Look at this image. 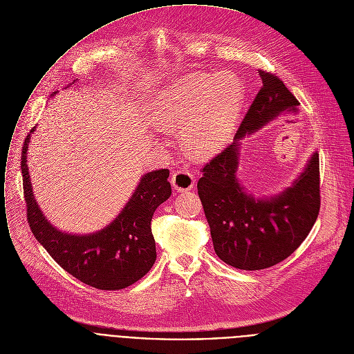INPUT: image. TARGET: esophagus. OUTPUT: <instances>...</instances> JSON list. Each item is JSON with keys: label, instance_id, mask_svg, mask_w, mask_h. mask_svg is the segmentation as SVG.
<instances>
[{"label": "esophagus", "instance_id": "1", "mask_svg": "<svg viewBox=\"0 0 354 354\" xmlns=\"http://www.w3.org/2000/svg\"><path fill=\"white\" fill-rule=\"evenodd\" d=\"M194 184H195V180L189 171H176L171 176V185L178 192L192 189Z\"/></svg>", "mask_w": 354, "mask_h": 354}]
</instances>
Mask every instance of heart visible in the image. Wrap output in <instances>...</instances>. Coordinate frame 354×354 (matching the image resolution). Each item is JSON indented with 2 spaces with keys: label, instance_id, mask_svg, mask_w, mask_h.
<instances>
[{
  "label": "heart",
  "instance_id": "b5f03b06",
  "mask_svg": "<svg viewBox=\"0 0 354 354\" xmlns=\"http://www.w3.org/2000/svg\"><path fill=\"white\" fill-rule=\"evenodd\" d=\"M244 102V88L232 74L189 75L163 88L152 103V117L180 128L187 152L210 159L227 145Z\"/></svg>",
  "mask_w": 354,
  "mask_h": 354
}]
</instances>
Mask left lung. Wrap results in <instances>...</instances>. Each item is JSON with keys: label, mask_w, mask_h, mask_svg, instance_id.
<instances>
[{"label": "left lung", "mask_w": 354, "mask_h": 354, "mask_svg": "<svg viewBox=\"0 0 354 354\" xmlns=\"http://www.w3.org/2000/svg\"><path fill=\"white\" fill-rule=\"evenodd\" d=\"M262 88L233 144L203 169L198 195L216 255L237 269L273 266L306 240L319 212V158L314 152L293 183L277 194L255 196L239 180L241 139L279 117L299 114V100L277 77L259 71Z\"/></svg>", "instance_id": "left-lung-1"}]
</instances>
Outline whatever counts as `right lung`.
Wrapping results in <instances>:
<instances>
[{"label": "right lung", "instance_id": "obj_1", "mask_svg": "<svg viewBox=\"0 0 354 354\" xmlns=\"http://www.w3.org/2000/svg\"><path fill=\"white\" fill-rule=\"evenodd\" d=\"M35 131L36 127L25 139L21 169L28 222L36 240L62 269L92 288L121 290L131 286L156 261L151 222L156 207L171 195L169 170H153L140 177L120 214L103 229L88 234L68 233L46 218L33 194L28 151Z\"/></svg>", "mask_w": 354, "mask_h": 354}]
</instances>
